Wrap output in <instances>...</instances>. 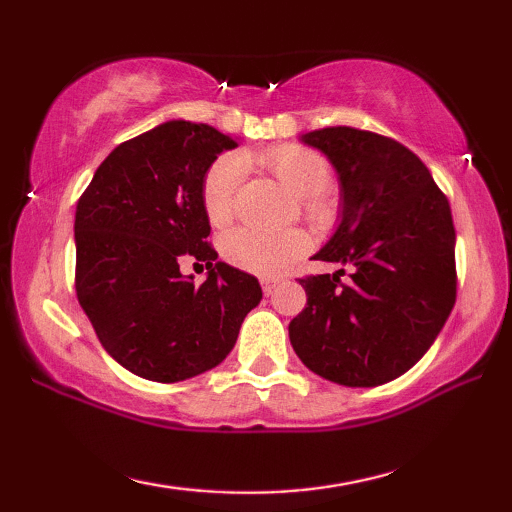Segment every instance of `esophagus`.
<instances>
[{"instance_id":"34e87169","label":"esophagus","mask_w":512,"mask_h":512,"mask_svg":"<svg viewBox=\"0 0 512 512\" xmlns=\"http://www.w3.org/2000/svg\"><path fill=\"white\" fill-rule=\"evenodd\" d=\"M277 284H280V277H262V289L264 293H271Z\"/></svg>"}]
</instances>
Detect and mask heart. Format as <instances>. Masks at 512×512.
<instances>
[{
  "mask_svg": "<svg viewBox=\"0 0 512 512\" xmlns=\"http://www.w3.org/2000/svg\"><path fill=\"white\" fill-rule=\"evenodd\" d=\"M253 162L271 171L293 196H300V210L309 223L329 228L339 216V205L325 189L332 183V164L314 149L300 144H277L253 155ZM246 178V158L225 153L205 171L201 203L207 221L225 225L237 207L241 183ZM309 237L298 228L266 232L237 228L223 239V255L232 266L259 277H275L287 271L298 257L307 253Z\"/></svg>",
  "mask_w": 512,
  "mask_h": 512,
  "instance_id": "1",
  "label": "heart"
}]
</instances>
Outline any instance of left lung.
Wrapping results in <instances>:
<instances>
[{
	"mask_svg": "<svg viewBox=\"0 0 512 512\" xmlns=\"http://www.w3.org/2000/svg\"><path fill=\"white\" fill-rule=\"evenodd\" d=\"M302 142L334 164L343 219L314 259L352 266L305 275L307 305L289 323L293 350L334 384L393 381L431 348L456 302V230L447 196L391 137L332 126Z\"/></svg>",
	"mask_w": 512,
	"mask_h": 512,
	"instance_id": "obj_1",
	"label": "left lung"
}]
</instances>
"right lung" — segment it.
Masks as SVG:
<instances>
[{"instance_id":"add662e5","label":"right lung","mask_w":512,"mask_h":512,"mask_svg":"<svg viewBox=\"0 0 512 512\" xmlns=\"http://www.w3.org/2000/svg\"><path fill=\"white\" fill-rule=\"evenodd\" d=\"M237 140L194 121H167L121 142L76 205V298L106 352L133 375L173 384L228 357L262 300L257 277L207 241L201 185ZM183 261L211 268L196 285Z\"/></svg>"}]
</instances>
